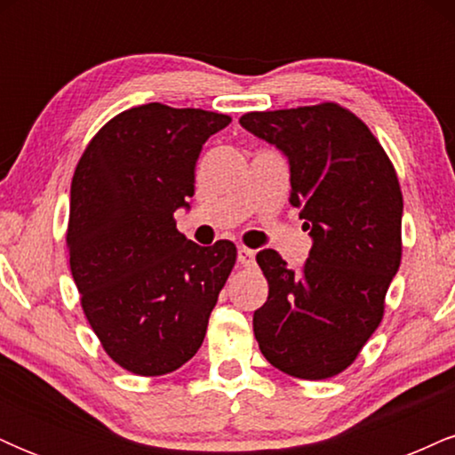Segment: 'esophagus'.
<instances>
[{"label":"esophagus","mask_w":455,"mask_h":455,"mask_svg":"<svg viewBox=\"0 0 455 455\" xmlns=\"http://www.w3.org/2000/svg\"><path fill=\"white\" fill-rule=\"evenodd\" d=\"M237 260H239V265H242V267H252V265H254V250L245 248V245H239Z\"/></svg>","instance_id":"esophagus-1"}]
</instances>
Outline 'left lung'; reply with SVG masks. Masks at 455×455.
<instances>
[{"instance_id":"8db88e82","label":"left lung","mask_w":455,"mask_h":455,"mask_svg":"<svg viewBox=\"0 0 455 455\" xmlns=\"http://www.w3.org/2000/svg\"><path fill=\"white\" fill-rule=\"evenodd\" d=\"M239 124L289 158L291 205L310 231V257L289 269L257 254L269 284L252 325L265 359L295 379L347 370L385 312L402 259V192L389 156L336 102L245 113Z\"/></svg>"}]
</instances>
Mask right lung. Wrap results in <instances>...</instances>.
Segmentation results:
<instances>
[{
	"mask_svg": "<svg viewBox=\"0 0 455 455\" xmlns=\"http://www.w3.org/2000/svg\"><path fill=\"white\" fill-rule=\"evenodd\" d=\"M231 117L140 104L98 130L70 186L66 243L87 321L108 357L139 377H162L195 357L237 248H210L177 231L195 195L205 140Z\"/></svg>",
	"mask_w": 455,
	"mask_h": 455,
	"instance_id": "1",
	"label": "right lung"
}]
</instances>
